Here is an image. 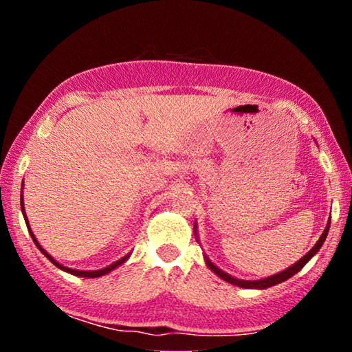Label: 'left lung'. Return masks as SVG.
<instances>
[{
  "instance_id": "left-lung-1",
  "label": "left lung",
  "mask_w": 352,
  "mask_h": 352,
  "mask_svg": "<svg viewBox=\"0 0 352 352\" xmlns=\"http://www.w3.org/2000/svg\"><path fill=\"white\" fill-rule=\"evenodd\" d=\"M329 226H331V220H327L326 228H324V231H323V234L320 236V239L317 241V243H315V245H314L311 250H309V252H307L305 256H302V258H301L300 261L295 262L294 265L287 267V269L283 270V272H279V273H276V275H273V276H267V278H262V279H256V281H245V279H237V278H234V276L228 275V273H226V272L220 270L217 265L212 264V262L210 261V258H208L206 254H205V262H206V265L210 267V270L216 273V275H217L219 278H222L223 281H226V283H230V284H233V285H237V287H242V289H267V287H272V285L281 284V283H284V281H287L289 278L296 275V273L300 272V270L302 269V267H305V265L307 264V262L311 261V259L314 258V256L320 252L321 245H323L324 241H326L327 233H329ZM194 233H195V237H197V225H194ZM197 241H199V239H197Z\"/></svg>"
}]
</instances>
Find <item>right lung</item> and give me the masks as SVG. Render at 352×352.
Here are the masks:
<instances>
[{
    "label": "right lung",
    "mask_w": 352,
    "mask_h": 352,
    "mask_svg": "<svg viewBox=\"0 0 352 352\" xmlns=\"http://www.w3.org/2000/svg\"><path fill=\"white\" fill-rule=\"evenodd\" d=\"M23 189V188H21ZM21 201V212H23V217H25V222H26V225H28V230H29V234H31V237H32V241H34V243L35 245H37V248L40 250L41 253H43L47 259H50L52 264H54L57 269H60V270H63V272H67V273H71V275H74V276H80V278H99V276H104V275H107V273H110L111 270H115L116 267H119L121 264H124V262H126L129 258H130V254L132 253H129V254H126L124 256V258H121L119 261H116V262H113V264H110V265H107V267H104V269H100V270H91V272H85V270H76V269H69V267H65V265H62V264H58V262L52 258V256L46 252V250L40 245L38 243V241L35 239V236H34V233H32V230H31V226H29V220H28V216H26V211H25V201H23V194H21V199H20Z\"/></svg>",
    "instance_id": "add662e5"
}]
</instances>
